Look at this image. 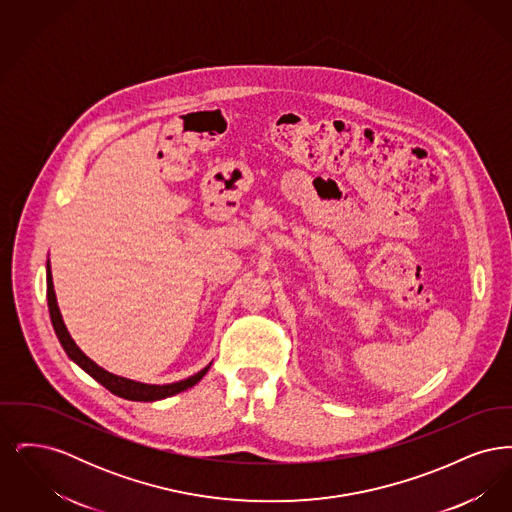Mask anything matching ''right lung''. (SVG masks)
Returning a JSON list of instances; mask_svg holds the SVG:
<instances>
[{
  "mask_svg": "<svg viewBox=\"0 0 512 512\" xmlns=\"http://www.w3.org/2000/svg\"><path fill=\"white\" fill-rule=\"evenodd\" d=\"M46 282H48V307L49 317H51V324H53V330L57 334V340L61 341L65 353L71 357V361H74L76 365L80 366L84 372H88L96 382H99L103 388L124 397L128 401H159V399H167L171 395H176L180 391H186L188 388H194L195 384L207 374V370L211 368L213 363L201 368L199 372H195L194 376L190 378H184V380H178V382H172V384H146V382H138V380H130V378H124L119 374H113L109 370H105L103 366H99L98 363H94L76 343H74L63 317H61V311H59V305H57V297H55V290H53V278H51V265L46 263Z\"/></svg>",
  "mask_w": 512,
  "mask_h": 512,
  "instance_id": "right-lung-1",
  "label": "right lung"
}]
</instances>
